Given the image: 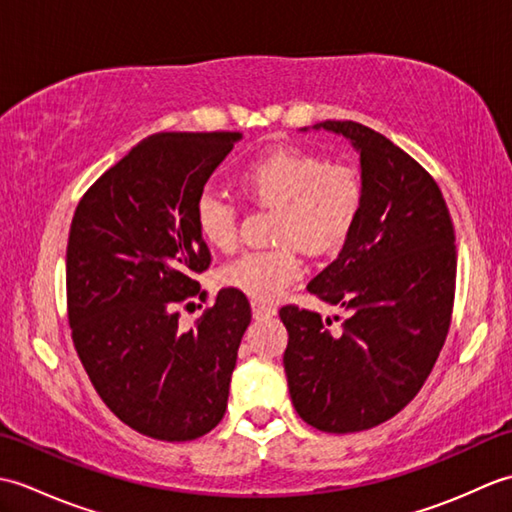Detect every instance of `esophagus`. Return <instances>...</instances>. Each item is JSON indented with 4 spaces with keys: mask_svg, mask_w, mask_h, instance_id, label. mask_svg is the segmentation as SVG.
Returning <instances> with one entry per match:
<instances>
[{
    "mask_svg": "<svg viewBox=\"0 0 512 512\" xmlns=\"http://www.w3.org/2000/svg\"><path fill=\"white\" fill-rule=\"evenodd\" d=\"M273 314H277L275 306H268V303L253 301V317L255 319H268V317H273Z\"/></svg>",
    "mask_w": 512,
    "mask_h": 512,
    "instance_id": "obj_1",
    "label": "esophagus"
}]
</instances>
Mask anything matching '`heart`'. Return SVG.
Segmentation results:
<instances>
[{"instance_id":"1","label":"heart","mask_w":512,"mask_h":512,"mask_svg":"<svg viewBox=\"0 0 512 512\" xmlns=\"http://www.w3.org/2000/svg\"><path fill=\"white\" fill-rule=\"evenodd\" d=\"M239 187L257 204L277 209L266 250H248L220 270L226 288L257 301H273L303 273L299 248L325 255L339 248L363 209L361 173L345 162H325L297 147H277L239 171ZM195 228L211 248L228 253L239 239L237 206L204 191L195 202Z\"/></svg>"}]
</instances>
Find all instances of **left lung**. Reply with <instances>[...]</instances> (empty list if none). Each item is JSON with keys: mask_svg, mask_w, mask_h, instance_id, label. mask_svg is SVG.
<instances>
[{"mask_svg": "<svg viewBox=\"0 0 512 512\" xmlns=\"http://www.w3.org/2000/svg\"><path fill=\"white\" fill-rule=\"evenodd\" d=\"M361 151L363 209L343 250L308 290L347 317L284 306V369L292 405L325 433H356L416 398L449 334L455 231L438 182L383 134L325 121Z\"/></svg>", "mask_w": 512, "mask_h": 512, "instance_id": "8db88e82", "label": "left lung"}]
</instances>
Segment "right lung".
I'll list each match as a JSON object with an SVG mask.
<instances>
[{
    "mask_svg": "<svg viewBox=\"0 0 512 512\" xmlns=\"http://www.w3.org/2000/svg\"><path fill=\"white\" fill-rule=\"evenodd\" d=\"M239 132H165L138 143L76 206L65 295L72 341L96 394L127 427L187 442L224 418L237 350L250 323L244 292L222 288L180 328L211 250L195 202Z\"/></svg>",
    "mask_w": 512,
    "mask_h": 512,
    "instance_id": "add662e5",
    "label": "right lung"
}]
</instances>
